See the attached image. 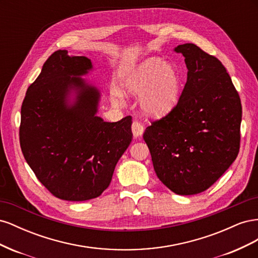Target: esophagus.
Wrapping results in <instances>:
<instances>
[{
    "label": "esophagus",
    "instance_id": "34e87169",
    "mask_svg": "<svg viewBox=\"0 0 258 258\" xmlns=\"http://www.w3.org/2000/svg\"><path fill=\"white\" fill-rule=\"evenodd\" d=\"M131 130H132V134H134V136L136 138H138V137H141L142 136L143 131H144V127H143V124L141 122L135 120L134 122H132Z\"/></svg>",
    "mask_w": 258,
    "mask_h": 258
}]
</instances>
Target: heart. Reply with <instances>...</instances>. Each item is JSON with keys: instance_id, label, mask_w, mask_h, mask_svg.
Listing matches in <instances>:
<instances>
[{"instance_id": "obj_1", "label": "heart", "mask_w": 258, "mask_h": 258, "mask_svg": "<svg viewBox=\"0 0 258 258\" xmlns=\"http://www.w3.org/2000/svg\"><path fill=\"white\" fill-rule=\"evenodd\" d=\"M179 77L176 70L158 58H150L139 64L124 82L123 88L130 96H140L142 111L150 116L160 117L169 113L177 102ZM120 102L122 96L114 93Z\"/></svg>"}]
</instances>
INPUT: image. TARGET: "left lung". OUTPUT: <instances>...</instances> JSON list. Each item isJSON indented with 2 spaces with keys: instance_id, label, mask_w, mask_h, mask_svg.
I'll use <instances>...</instances> for the list:
<instances>
[{
  "instance_id": "left-lung-1",
  "label": "left lung",
  "mask_w": 258,
  "mask_h": 258,
  "mask_svg": "<svg viewBox=\"0 0 258 258\" xmlns=\"http://www.w3.org/2000/svg\"><path fill=\"white\" fill-rule=\"evenodd\" d=\"M187 82L177 104L143 135L158 178L177 195L205 191L237 158L242 106L222 62L197 45H178Z\"/></svg>"
}]
</instances>
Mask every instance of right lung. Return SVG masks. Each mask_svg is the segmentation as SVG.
Wrapping results in <instances>:
<instances>
[{"instance_id":"1","label":"right lung","mask_w":258,"mask_h":258,"mask_svg":"<svg viewBox=\"0 0 258 258\" xmlns=\"http://www.w3.org/2000/svg\"><path fill=\"white\" fill-rule=\"evenodd\" d=\"M91 69L87 57L54 51L21 105L22 154L38 181L62 200L99 197L132 140L131 116L107 122L96 115L100 92L80 77Z\"/></svg>"}]
</instances>
